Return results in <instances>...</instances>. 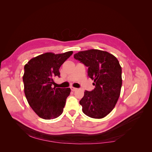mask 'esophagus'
<instances>
[{
	"mask_svg": "<svg viewBox=\"0 0 152 152\" xmlns=\"http://www.w3.org/2000/svg\"><path fill=\"white\" fill-rule=\"evenodd\" d=\"M70 89H71V90H72V91H75L77 89V88H75V87H71Z\"/></svg>",
	"mask_w": 152,
	"mask_h": 152,
	"instance_id": "34e87169",
	"label": "esophagus"
}]
</instances>
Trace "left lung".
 Masks as SVG:
<instances>
[{
    "label": "left lung",
    "mask_w": 152,
    "mask_h": 152,
    "mask_svg": "<svg viewBox=\"0 0 152 152\" xmlns=\"http://www.w3.org/2000/svg\"><path fill=\"white\" fill-rule=\"evenodd\" d=\"M74 58L88 67L87 74L95 88L86 91L80 101L82 112L89 117L102 118L112 111L121 94L122 68L113 54L98 49L80 51Z\"/></svg>",
    "instance_id": "8db88e82"
}]
</instances>
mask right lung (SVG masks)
Returning <instances> with one entry per match:
<instances>
[{"instance_id": "obj_1", "label": "right lung", "mask_w": 152, "mask_h": 152, "mask_svg": "<svg viewBox=\"0 0 152 152\" xmlns=\"http://www.w3.org/2000/svg\"><path fill=\"white\" fill-rule=\"evenodd\" d=\"M73 54L46 53L31 59L24 67L23 81L28 103L40 118L53 119L63 112L70 88L52 87L53 77H59V69Z\"/></svg>"}]
</instances>
